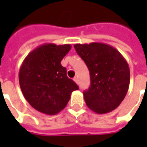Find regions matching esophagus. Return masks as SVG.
Here are the masks:
<instances>
[{"label": "esophagus", "instance_id": "34e87169", "mask_svg": "<svg viewBox=\"0 0 147 147\" xmlns=\"http://www.w3.org/2000/svg\"><path fill=\"white\" fill-rule=\"evenodd\" d=\"M74 82H76L77 84H78V77H75V78H74Z\"/></svg>", "mask_w": 147, "mask_h": 147}]
</instances>
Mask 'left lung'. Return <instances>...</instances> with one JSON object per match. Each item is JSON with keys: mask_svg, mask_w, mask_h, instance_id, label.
<instances>
[{"mask_svg": "<svg viewBox=\"0 0 147 147\" xmlns=\"http://www.w3.org/2000/svg\"><path fill=\"white\" fill-rule=\"evenodd\" d=\"M74 48L90 72L91 85L83 92L88 108L97 114L115 110L129 87L130 70L126 59L118 50L105 43L75 44Z\"/></svg>", "mask_w": 147, "mask_h": 147, "instance_id": "8db88e82", "label": "left lung"}]
</instances>
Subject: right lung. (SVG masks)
<instances>
[{
    "instance_id": "1",
    "label": "right lung",
    "mask_w": 147,
    "mask_h": 147,
    "mask_svg": "<svg viewBox=\"0 0 147 147\" xmlns=\"http://www.w3.org/2000/svg\"><path fill=\"white\" fill-rule=\"evenodd\" d=\"M71 45H41L27 55L20 67L19 81L27 101L35 110L54 115L68 104L78 86L67 77L60 62Z\"/></svg>"
}]
</instances>
